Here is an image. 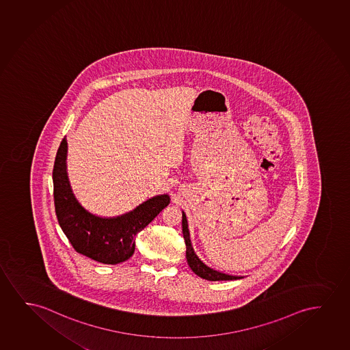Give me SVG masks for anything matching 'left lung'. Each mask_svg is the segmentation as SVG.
Instances as JSON below:
<instances>
[{
    "label": "left lung",
    "instance_id": "obj_1",
    "mask_svg": "<svg viewBox=\"0 0 350 350\" xmlns=\"http://www.w3.org/2000/svg\"><path fill=\"white\" fill-rule=\"evenodd\" d=\"M182 226L183 237H184L185 245H187V264L191 268L192 271L196 273L197 276L208 280V281H230V280L243 278L241 276H233V275H228V273H220V271L209 268L208 265L203 263L201 259L198 258V256L195 254L193 247H192L190 233H189V228H187V215H185L184 211H183Z\"/></svg>",
    "mask_w": 350,
    "mask_h": 350
}]
</instances>
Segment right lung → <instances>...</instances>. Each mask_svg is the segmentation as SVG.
<instances>
[{"mask_svg":"<svg viewBox=\"0 0 350 350\" xmlns=\"http://www.w3.org/2000/svg\"><path fill=\"white\" fill-rule=\"evenodd\" d=\"M66 137L53 165V201L58 224L79 254L103 264L125 262L134 254L135 237L170 203L168 195L152 197L134 211L116 217L93 215L72 193L67 173Z\"/></svg>","mask_w":350,"mask_h":350,"instance_id":"add662e5","label":"right lung"}]
</instances>
